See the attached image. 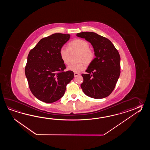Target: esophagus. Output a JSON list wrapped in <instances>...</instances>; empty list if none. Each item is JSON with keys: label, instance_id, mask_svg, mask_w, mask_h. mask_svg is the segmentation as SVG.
Returning <instances> with one entry per match:
<instances>
[{"label": "esophagus", "instance_id": "1", "mask_svg": "<svg viewBox=\"0 0 150 150\" xmlns=\"http://www.w3.org/2000/svg\"><path fill=\"white\" fill-rule=\"evenodd\" d=\"M79 75H80V74H78V73H75V72L74 73V76H75V77L78 76H79Z\"/></svg>", "mask_w": 150, "mask_h": 150}]
</instances>
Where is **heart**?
Here are the masks:
<instances>
[{
	"mask_svg": "<svg viewBox=\"0 0 150 150\" xmlns=\"http://www.w3.org/2000/svg\"><path fill=\"white\" fill-rule=\"evenodd\" d=\"M78 51V61L76 64H71L67 69L75 73H79L86 68V64H91L94 58V52L89 49V43L86 40L76 38L69 43L67 48L62 47L59 49V54L61 60L67 65L70 62V52Z\"/></svg>",
	"mask_w": 150,
	"mask_h": 150,
	"instance_id": "heart-1",
	"label": "heart"
}]
</instances>
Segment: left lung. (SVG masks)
I'll use <instances>...</instances> for the list:
<instances>
[{
    "mask_svg": "<svg viewBox=\"0 0 150 150\" xmlns=\"http://www.w3.org/2000/svg\"><path fill=\"white\" fill-rule=\"evenodd\" d=\"M76 36L91 43L96 56L86 70L87 74H81V88L91 98H105L115 88L121 73L118 51L109 40L95 33L81 32Z\"/></svg>",
    "mask_w": 150,
    "mask_h": 150,
    "instance_id": "8db88e82",
    "label": "left lung"
}]
</instances>
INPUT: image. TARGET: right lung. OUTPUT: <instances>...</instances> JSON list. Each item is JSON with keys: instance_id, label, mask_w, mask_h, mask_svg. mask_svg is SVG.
I'll list each match as a JSON object with an SVG mask.
<instances>
[{"instance_id": "1", "label": "right lung", "mask_w": 150, "mask_h": 150, "mask_svg": "<svg viewBox=\"0 0 150 150\" xmlns=\"http://www.w3.org/2000/svg\"><path fill=\"white\" fill-rule=\"evenodd\" d=\"M70 38L69 34L55 33L42 38L29 51L25 76L32 94L43 102L52 103L61 99L74 79V72L64 71L66 66L59 54Z\"/></svg>"}]
</instances>
